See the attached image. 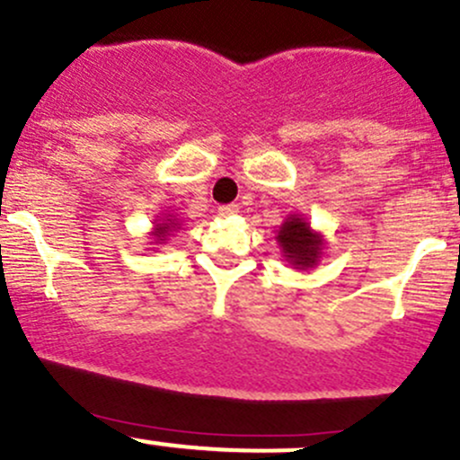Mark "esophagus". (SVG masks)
<instances>
[{
  "mask_svg": "<svg viewBox=\"0 0 460 460\" xmlns=\"http://www.w3.org/2000/svg\"><path fill=\"white\" fill-rule=\"evenodd\" d=\"M217 213H219L221 217L236 215V213H239V206H236V204H224V206H219V208H217Z\"/></svg>",
  "mask_w": 460,
  "mask_h": 460,
  "instance_id": "1",
  "label": "esophagus"
}]
</instances>
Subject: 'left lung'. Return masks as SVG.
Masks as SVG:
<instances>
[{"label":"left lung","instance_id":"1","mask_svg":"<svg viewBox=\"0 0 460 460\" xmlns=\"http://www.w3.org/2000/svg\"><path fill=\"white\" fill-rule=\"evenodd\" d=\"M282 256L293 270L306 271L317 267L323 254V234L313 230L306 217L288 215L278 228L276 236Z\"/></svg>","mask_w":460,"mask_h":460}]
</instances>
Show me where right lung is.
Listing matches in <instances>:
<instances>
[{"label": "right lung", "mask_w": 460, "mask_h": 460, "mask_svg": "<svg viewBox=\"0 0 460 460\" xmlns=\"http://www.w3.org/2000/svg\"><path fill=\"white\" fill-rule=\"evenodd\" d=\"M180 226H182V219H178V215L173 213H163L161 217H156L154 219V228L149 232V236H152V243L154 245H164L169 241V236H172V232L180 230Z\"/></svg>", "instance_id": "obj_1"}]
</instances>
